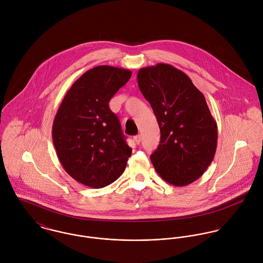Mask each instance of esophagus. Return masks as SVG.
Wrapping results in <instances>:
<instances>
[{
  "instance_id": "1",
  "label": "esophagus",
  "mask_w": 263,
  "mask_h": 263,
  "mask_svg": "<svg viewBox=\"0 0 263 263\" xmlns=\"http://www.w3.org/2000/svg\"><path fill=\"white\" fill-rule=\"evenodd\" d=\"M134 141L136 142V144H137V145H139V144L142 142V136H141V135L136 136V137L134 138Z\"/></svg>"
}]
</instances>
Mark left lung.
Returning a JSON list of instances; mask_svg holds the SVG:
<instances>
[{"label": "left lung", "mask_w": 263, "mask_h": 263, "mask_svg": "<svg viewBox=\"0 0 263 263\" xmlns=\"http://www.w3.org/2000/svg\"><path fill=\"white\" fill-rule=\"evenodd\" d=\"M138 84L161 133L150 157L155 170L175 186L194 182L213 162L218 142L217 122L203 94L186 74L163 63L140 69Z\"/></svg>", "instance_id": "obj_1"}]
</instances>
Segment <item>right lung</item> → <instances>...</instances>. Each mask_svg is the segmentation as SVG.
<instances>
[{"label":"right lung","instance_id":"obj_1","mask_svg":"<svg viewBox=\"0 0 263 263\" xmlns=\"http://www.w3.org/2000/svg\"><path fill=\"white\" fill-rule=\"evenodd\" d=\"M132 72L98 66L81 76L65 95L52 124V141L66 172L93 188L111 184L124 171L132 149L108 103Z\"/></svg>","mask_w":263,"mask_h":263}]
</instances>
